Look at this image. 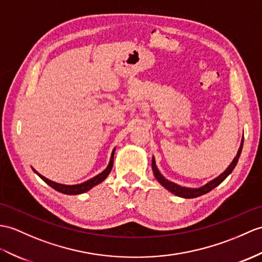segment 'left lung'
<instances>
[{"mask_svg": "<svg viewBox=\"0 0 262 262\" xmlns=\"http://www.w3.org/2000/svg\"><path fill=\"white\" fill-rule=\"evenodd\" d=\"M242 146H243V138L241 141V145H240V148L238 150V154H236V156L233 159L232 163L230 164L229 167L224 171L222 174H220L217 176V178H215L214 180H212L211 182H209V183H206L205 185L201 186V187H198V188H191V187H184V186H180L178 184L173 183V182L166 180L164 176L160 173L159 168H157L156 166V163H155V159L153 157L151 159V168H153V172H154V175L156 180L160 182V183L166 188V190H168L169 192H172L173 194H175V195L178 196H181V198H184V199H193V198H198V196H201L203 195V194H206L209 193L210 191L213 190L214 187H216L219 184H221L222 182L226 180L228 176L231 174V172L233 171V168L235 167L236 163H238V160L240 157V154H241V150H242Z\"/></svg>", "mask_w": 262, "mask_h": 262, "instance_id": "left-lung-1", "label": "left lung"}]
</instances>
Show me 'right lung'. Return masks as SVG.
Segmentation results:
<instances>
[{"instance_id": "obj_1", "label": "right lung", "mask_w": 262, "mask_h": 262, "mask_svg": "<svg viewBox=\"0 0 262 262\" xmlns=\"http://www.w3.org/2000/svg\"><path fill=\"white\" fill-rule=\"evenodd\" d=\"M114 153H115V149L113 150L112 153V156H111V161H109V164L108 166L106 167L105 171H102L100 174L96 175L95 178L90 179L86 182H83V183H80V184H76V185H66V184H60V183H56V182L53 181H50L48 180L47 178H45V176H42L41 174H39L38 172L35 171V169L33 168V171L38 174L40 178L43 180L48 185H50L52 188H54V190L60 192V193H63V194H69V195H76V194H81V193H84L89 191L90 188H93L94 186L98 185L99 183H101V182L105 180L107 176L109 175V173H111L112 168H113V164H114Z\"/></svg>"}]
</instances>
